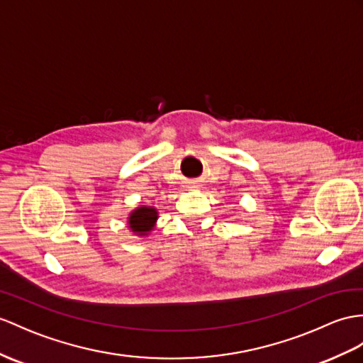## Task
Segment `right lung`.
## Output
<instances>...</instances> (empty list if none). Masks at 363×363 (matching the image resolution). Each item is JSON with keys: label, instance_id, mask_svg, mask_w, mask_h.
<instances>
[{"label": "right lung", "instance_id": "1", "mask_svg": "<svg viewBox=\"0 0 363 363\" xmlns=\"http://www.w3.org/2000/svg\"><path fill=\"white\" fill-rule=\"evenodd\" d=\"M158 220V211L154 206H137L128 216V228L130 233L138 237H147L154 231Z\"/></svg>", "mask_w": 363, "mask_h": 363}]
</instances>
